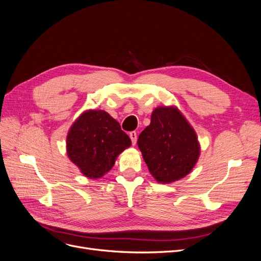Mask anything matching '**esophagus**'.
I'll use <instances>...</instances> for the list:
<instances>
[{
	"mask_svg": "<svg viewBox=\"0 0 261 261\" xmlns=\"http://www.w3.org/2000/svg\"><path fill=\"white\" fill-rule=\"evenodd\" d=\"M129 137L132 139V144L133 145H136V141H137V133L136 132H130L129 133Z\"/></svg>",
	"mask_w": 261,
	"mask_h": 261,
	"instance_id": "1",
	"label": "esophagus"
}]
</instances>
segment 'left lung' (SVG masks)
I'll return each mask as SVG.
<instances>
[{
    "label": "left lung",
    "instance_id": "1",
    "mask_svg": "<svg viewBox=\"0 0 261 261\" xmlns=\"http://www.w3.org/2000/svg\"><path fill=\"white\" fill-rule=\"evenodd\" d=\"M137 144L159 183L169 184L186 176L200 153L194 128L174 107L154 109L151 122L141 132Z\"/></svg>",
    "mask_w": 261,
    "mask_h": 261
}]
</instances>
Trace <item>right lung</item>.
Returning a JSON list of instances; mask_svg holds the SVG:
<instances>
[{
	"mask_svg": "<svg viewBox=\"0 0 261 261\" xmlns=\"http://www.w3.org/2000/svg\"><path fill=\"white\" fill-rule=\"evenodd\" d=\"M132 141L117 121L102 110L84 112L72 125L66 139L67 155L83 174L100 178Z\"/></svg>",
	"mask_w": 261,
	"mask_h": 261,
	"instance_id": "right-lung-1",
	"label": "right lung"
}]
</instances>
